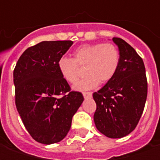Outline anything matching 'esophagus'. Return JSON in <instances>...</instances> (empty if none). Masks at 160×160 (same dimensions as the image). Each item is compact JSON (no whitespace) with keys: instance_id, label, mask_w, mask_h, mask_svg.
Wrapping results in <instances>:
<instances>
[{"instance_id":"obj_1","label":"esophagus","mask_w":160,"mask_h":160,"mask_svg":"<svg viewBox=\"0 0 160 160\" xmlns=\"http://www.w3.org/2000/svg\"><path fill=\"white\" fill-rule=\"evenodd\" d=\"M92 95V92H83V96L85 98H91Z\"/></svg>"}]
</instances>
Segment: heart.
<instances>
[{
	"mask_svg": "<svg viewBox=\"0 0 160 160\" xmlns=\"http://www.w3.org/2000/svg\"><path fill=\"white\" fill-rule=\"evenodd\" d=\"M73 58H60L57 67L65 80L74 83L80 76V68L85 67L83 79L73 86L77 91L95 88L99 83L105 84L114 77L120 62L118 47L111 42L83 44L73 51Z\"/></svg>",
	"mask_w": 160,
	"mask_h": 160,
	"instance_id": "b5f03b06",
	"label": "heart"
}]
</instances>
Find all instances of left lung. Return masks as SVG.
<instances>
[{
    "label": "left lung",
    "instance_id": "1",
    "mask_svg": "<svg viewBox=\"0 0 160 160\" xmlns=\"http://www.w3.org/2000/svg\"><path fill=\"white\" fill-rule=\"evenodd\" d=\"M120 54L117 73L100 90L92 94L97 104L94 122L98 130L109 138L130 134L140 121L148 96L144 62L128 42L113 38Z\"/></svg>",
    "mask_w": 160,
    "mask_h": 160
}]
</instances>
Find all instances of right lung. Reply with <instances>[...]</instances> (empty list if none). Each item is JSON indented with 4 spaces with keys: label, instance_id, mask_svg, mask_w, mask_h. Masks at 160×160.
Returning <instances> with one entry per match:
<instances>
[{
    "label": "right lung",
    "instance_id": "right-lung-1",
    "mask_svg": "<svg viewBox=\"0 0 160 160\" xmlns=\"http://www.w3.org/2000/svg\"><path fill=\"white\" fill-rule=\"evenodd\" d=\"M73 44L70 40L42 41L26 49L13 70L17 111L38 142H59L84 100L60 73L57 62Z\"/></svg>",
    "mask_w": 160,
    "mask_h": 160
}]
</instances>
